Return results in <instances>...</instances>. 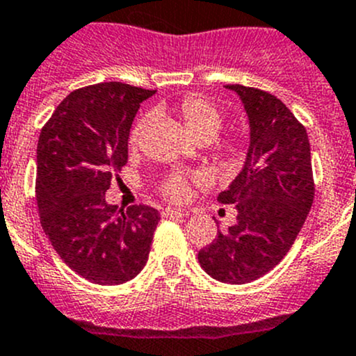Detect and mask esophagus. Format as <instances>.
<instances>
[{
  "label": "esophagus",
  "mask_w": 356,
  "mask_h": 356,
  "mask_svg": "<svg viewBox=\"0 0 356 356\" xmlns=\"http://www.w3.org/2000/svg\"><path fill=\"white\" fill-rule=\"evenodd\" d=\"M188 211L185 209H179V207H166L163 211V216H186Z\"/></svg>",
  "instance_id": "1"
}]
</instances>
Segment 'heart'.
Returning a JSON list of instances; mask_svg holds the SVG:
<instances>
[{
	"instance_id": "1",
	"label": "heart",
	"mask_w": 356,
	"mask_h": 356,
	"mask_svg": "<svg viewBox=\"0 0 356 356\" xmlns=\"http://www.w3.org/2000/svg\"><path fill=\"white\" fill-rule=\"evenodd\" d=\"M177 112L179 119L183 121V124L186 126V129L199 142H202V140H211L213 142L218 136V133H220L221 126H223V114L220 112V108L214 104H211V102H207L206 98L195 97V95H190V97L183 98L177 107ZM149 115H143L133 126L131 133H129V143H131V147H136L142 142V136L145 133L147 126H149ZM228 157L235 159L237 157V149H232L228 152ZM161 190L171 200H177V202L185 200L190 192V178L183 173L170 175V177L164 179L163 185H161Z\"/></svg>"
}]
</instances>
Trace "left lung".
I'll return each instance as SVG.
<instances>
[{
  "label": "left lung",
  "mask_w": 356,
  "mask_h": 356,
  "mask_svg": "<svg viewBox=\"0 0 356 356\" xmlns=\"http://www.w3.org/2000/svg\"><path fill=\"white\" fill-rule=\"evenodd\" d=\"M244 104L249 149L244 168L221 204H234L237 223L218 230L197 258L207 275L225 284H248L275 268L289 252L315 195L306 129L273 95L227 84Z\"/></svg>",
  "instance_id": "obj_1"
}]
</instances>
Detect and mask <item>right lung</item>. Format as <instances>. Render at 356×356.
I'll list each match as a JSON object with an SVG mask.
<instances>
[{
  "label": "right lung",
  "instance_id": "obj_1",
  "mask_svg": "<svg viewBox=\"0 0 356 356\" xmlns=\"http://www.w3.org/2000/svg\"><path fill=\"white\" fill-rule=\"evenodd\" d=\"M154 93L115 81L81 88L60 102L38 140L41 227L63 263L100 286L142 272L161 220L150 206L105 202L112 177L128 163L133 119Z\"/></svg>",
  "mask_w": 356,
  "mask_h": 356
}]
</instances>
